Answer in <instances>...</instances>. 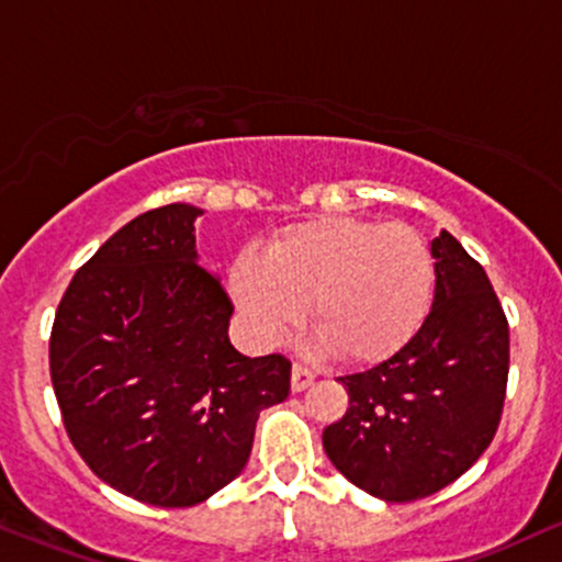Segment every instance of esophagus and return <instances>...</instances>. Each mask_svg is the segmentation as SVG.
I'll list each match as a JSON object with an SVG mask.
<instances>
[{"label": "esophagus", "mask_w": 562, "mask_h": 562, "mask_svg": "<svg viewBox=\"0 0 562 562\" xmlns=\"http://www.w3.org/2000/svg\"><path fill=\"white\" fill-rule=\"evenodd\" d=\"M311 382H314V371L301 367V363H295L293 374H290V387H293V392H303L306 387H311Z\"/></svg>", "instance_id": "1"}]
</instances>
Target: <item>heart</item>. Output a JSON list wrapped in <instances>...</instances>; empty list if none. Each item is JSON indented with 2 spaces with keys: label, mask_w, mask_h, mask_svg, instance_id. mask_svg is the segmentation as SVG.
Instances as JSON below:
<instances>
[{
  "label": "heart",
  "mask_w": 562,
  "mask_h": 562,
  "mask_svg": "<svg viewBox=\"0 0 562 562\" xmlns=\"http://www.w3.org/2000/svg\"><path fill=\"white\" fill-rule=\"evenodd\" d=\"M435 256L408 225L324 216L288 227L267 254H240L229 295L261 346L306 314L316 342L342 361L376 363L414 340L435 299Z\"/></svg>",
  "instance_id": "obj_1"
}]
</instances>
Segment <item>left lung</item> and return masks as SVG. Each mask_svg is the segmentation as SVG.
I'll list each match as a JSON object with an SVG mask.
<instances>
[{
	"label": "left lung",
	"instance_id": "left-lung-1",
	"mask_svg": "<svg viewBox=\"0 0 562 562\" xmlns=\"http://www.w3.org/2000/svg\"><path fill=\"white\" fill-rule=\"evenodd\" d=\"M435 301L414 340L340 376L348 414L322 435L327 458L384 503L435 495L495 437L508 384V319L490 277L448 229L431 240Z\"/></svg>",
	"mask_w": 562,
	"mask_h": 562
}]
</instances>
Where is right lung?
<instances>
[{
	"instance_id": "1",
	"label": "right lung",
	"mask_w": 562,
	"mask_h": 562,
	"mask_svg": "<svg viewBox=\"0 0 562 562\" xmlns=\"http://www.w3.org/2000/svg\"><path fill=\"white\" fill-rule=\"evenodd\" d=\"M204 209L170 204L120 227L72 277L49 340L72 445L112 490L191 508L246 469L256 418L290 392V361L229 342L220 277L195 251Z\"/></svg>"
}]
</instances>
